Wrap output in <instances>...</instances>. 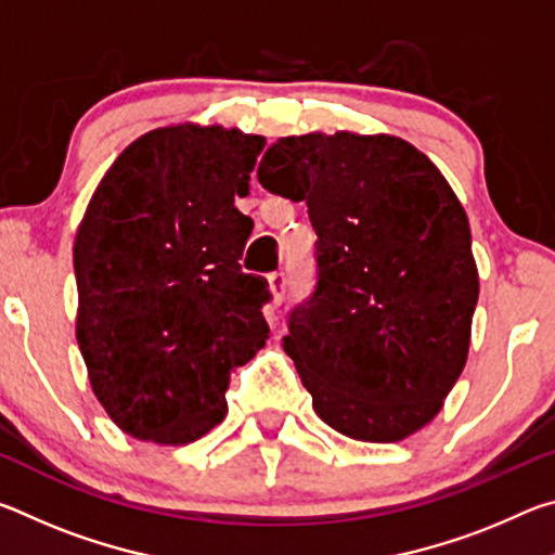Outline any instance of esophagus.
Listing matches in <instances>:
<instances>
[{"label": "esophagus", "mask_w": 555, "mask_h": 555, "mask_svg": "<svg viewBox=\"0 0 555 555\" xmlns=\"http://www.w3.org/2000/svg\"><path fill=\"white\" fill-rule=\"evenodd\" d=\"M269 291H271V296H274V304L279 306L281 300H284V294H286V274H284V271H274V274H269Z\"/></svg>", "instance_id": "34e87169"}]
</instances>
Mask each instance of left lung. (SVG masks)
<instances>
[{
  "mask_svg": "<svg viewBox=\"0 0 555 555\" xmlns=\"http://www.w3.org/2000/svg\"><path fill=\"white\" fill-rule=\"evenodd\" d=\"M306 201L318 284L284 350L337 434L397 443L443 409L480 294L467 215L426 154L391 134L284 137L257 168Z\"/></svg>",
  "mask_w": 555,
  "mask_h": 555,
  "instance_id": "1",
  "label": "left lung"
}]
</instances>
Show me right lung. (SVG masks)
Listing matches in <instances>:
<instances>
[{
	"label": "right lung",
	"mask_w": 555,
	"mask_h": 555,
	"mask_svg": "<svg viewBox=\"0 0 555 555\" xmlns=\"http://www.w3.org/2000/svg\"><path fill=\"white\" fill-rule=\"evenodd\" d=\"M264 137L176 125L131 142L73 247L75 335L109 418L139 440L193 443L228 413L230 372L269 337L264 276L244 274L255 222L234 208Z\"/></svg>",
	"instance_id": "add662e5"
}]
</instances>
